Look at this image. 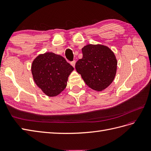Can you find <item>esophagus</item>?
Returning a JSON list of instances; mask_svg holds the SVG:
<instances>
[{"mask_svg": "<svg viewBox=\"0 0 151 151\" xmlns=\"http://www.w3.org/2000/svg\"><path fill=\"white\" fill-rule=\"evenodd\" d=\"M75 63H76V61L74 60L73 61H72V62H71V65L73 67H74L75 68Z\"/></svg>", "mask_w": 151, "mask_h": 151, "instance_id": "obj_1", "label": "esophagus"}]
</instances>
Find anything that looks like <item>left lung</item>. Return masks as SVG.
<instances>
[{
    "mask_svg": "<svg viewBox=\"0 0 151 151\" xmlns=\"http://www.w3.org/2000/svg\"><path fill=\"white\" fill-rule=\"evenodd\" d=\"M83 57L76 63V71L86 85L101 91L113 82L117 62L114 52L106 46L87 45L82 48Z\"/></svg>",
    "mask_w": 151,
    "mask_h": 151,
    "instance_id": "left-lung-1",
    "label": "left lung"
}]
</instances>
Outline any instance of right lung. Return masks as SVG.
<instances>
[{"label":"right lung","mask_w":151,"mask_h":151,"mask_svg":"<svg viewBox=\"0 0 151 151\" xmlns=\"http://www.w3.org/2000/svg\"><path fill=\"white\" fill-rule=\"evenodd\" d=\"M73 69L63 57L52 52L38 55L31 67L34 82L50 97L59 95L64 90Z\"/></svg>","instance_id":"right-lung-1"}]
</instances>
